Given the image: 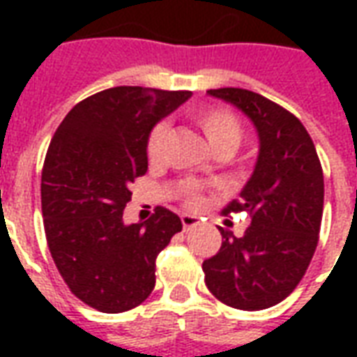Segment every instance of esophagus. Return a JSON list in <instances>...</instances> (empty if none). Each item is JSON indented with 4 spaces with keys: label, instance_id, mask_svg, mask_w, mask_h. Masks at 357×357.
I'll list each match as a JSON object with an SVG mask.
<instances>
[{
    "label": "esophagus",
    "instance_id": "esophagus-1",
    "mask_svg": "<svg viewBox=\"0 0 357 357\" xmlns=\"http://www.w3.org/2000/svg\"><path fill=\"white\" fill-rule=\"evenodd\" d=\"M181 225H183V229H191L195 225H199V218L193 214H181Z\"/></svg>",
    "mask_w": 357,
    "mask_h": 357
}]
</instances>
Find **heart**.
<instances>
[{"label":"heart","mask_w":357,"mask_h":357,"mask_svg":"<svg viewBox=\"0 0 357 357\" xmlns=\"http://www.w3.org/2000/svg\"><path fill=\"white\" fill-rule=\"evenodd\" d=\"M193 120L197 122V126L201 128L202 133H204V137L208 139V143L212 145L214 151H218V149H227V151H231V149H235V145L239 143L241 124L231 110L220 109V107H202V109L195 110ZM166 133H168V124H166V122H158V124L153 126V130L149 132L145 151H147V156L151 160H156V158L160 156L164 139H166ZM183 195H185L187 202H189L191 206L201 204V197L197 193V187L195 185L187 187L185 191H183Z\"/></svg>","instance_id":"1"}]
</instances>
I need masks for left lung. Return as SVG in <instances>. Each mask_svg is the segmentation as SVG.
<instances>
[{
	"label": "left lung",
	"instance_id": "8db88e82",
	"mask_svg": "<svg viewBox=\"0 0 357 357\" xmlns=\"http://www.w3.org/2000/svg\"><path fill=\"white\" fill-rule=\"evenodd\" d=\"M252 122L258 158L241 189L250 225L241 237L220 227L222 247L202 262L208 291L237 310H266L284 300L306 273L317 247L323 216V172L314 141L289 110L241 88L208 89Z\"/></svg>",
	"mask_w": 357,
	"mask_h": 357
}]
</instances>
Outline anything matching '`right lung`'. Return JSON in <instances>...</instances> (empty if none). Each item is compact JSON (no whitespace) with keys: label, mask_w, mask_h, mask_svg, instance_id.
Instances as JSON below:
<instances>
[{"label":"right lung","mask_w":357,"mask_h":357,"mask_svg":"<svg viewBox=\"0 0 357 357\" xmlns=\"http://www.w3.org/2000/svg\"><path fill=\"white\" fill-rule=\"evenodd\" d=\"M118 86L78 102L51 139L42 172V212L53 262L88 306L120 314L155 289L156 256L181 220L158 208L124 224L130 183L147 172L149 132L191 97Z\"/></svg>","instance_id":"add662e5"}]
</instances>
